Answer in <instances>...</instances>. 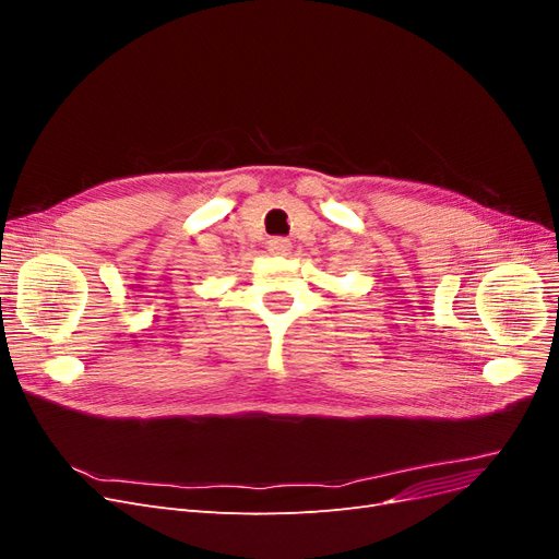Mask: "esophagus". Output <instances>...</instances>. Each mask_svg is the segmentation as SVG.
<instances>
[{"label": "esophagus", "mask_w": 559, "mask_h": 559, "mask_svg": "<svg viewBox=\"0 0 559 559\" xmlns=\"http://www.w3.org/2000/svg\"><path fill=\"white\" fill-rule=\"evenodd\" d=\"M267 251L273 253V257H286V253L292 251V242L284 238H273V240H267Z\"/></svg>", "instance_id": "esophagus-1"}]
</instances>
